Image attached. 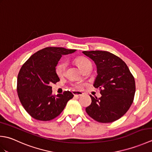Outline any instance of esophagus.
I'll return each instance as SVG.
<instances>
[{
  "mask_svg": "<svg viewBox=\"0 0 152 152\" xmlns=\"http://www.w3.org/2000/svg\"><path fill=\"white\" fill-rule=\"evenodd\" d=\"M72 94L74 96H82L83 95V93L81 91H72Z\"/></svg>",
  "mask_w": 152,
  "mask_h": 152,
  "instance_id": "1",
  "label": "esophagus"
}]
</instances>
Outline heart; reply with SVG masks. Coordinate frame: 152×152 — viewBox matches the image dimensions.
Segmentation results:
<instances>
[{"mask_svg": "<svg viewBox=\"0 0 152 152\" xmlns=\"http://www.w3.org/2000/svg\"><path fill=\"white\" fill-rule=\"evenodd\" d=\"M75 63L77 64L80 69L82 71L84 70L86 68L89 66V64H91V62L85 57H77L75 59ZM66 67V62H61L57 64L56 67V73L59 77H61L64 75L65 74V70ZM83 84L82 83H76L74 85V88L78 89H81L83 88Z\"/></svg>", "mask_w": 152, "mask_h": 152, "instance_id": "heart-1", "label": "heart"}]
</instances>
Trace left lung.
Instances as JSON below:
<instances>
[{
	"label": "left lung",
	"instance_id": "1",
	"mask_svg": "<svg viewBox=\"0 0 152 152\" xmlns=\"http://www.w3.org/2000/svg\"><path fill=\"white\" fill-rule=\"evenodd\" d=\"M97 69L93 86L100 89L101 96L90 95L91 103L86 108L90 117L100 123H111L121 118L133 102L134 78L120 58L106 51H84Z\"/></svg>",
	"mask_w": 152,
	"mask_h": 152
}]
</instances>
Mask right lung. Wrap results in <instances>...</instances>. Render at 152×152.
I'll list each match as a JSON object with an SVG mask.
<instances>
[{
    "label": "right lung",
    "mask_w": 152,
    "mask_h": 152,
    "mask_svg": "<svg viewBox=\"0 0 152 152\" xmlns=\"http://www.w3.org/2000/svg\"><path fill=\"white\" fill-rule=\"evenodd\" d=\"M76 50L48 47L31 56L21 66L18 76L17 91L22 106L32 118L50 121L59 115L67 102L73 98L70 91L52 95L51 83L59 78L56 66L63 55L72 53Z\"/></svg>",
    "instance_id": "obj_1"
}]
</instances>
